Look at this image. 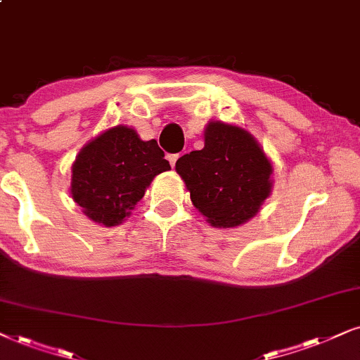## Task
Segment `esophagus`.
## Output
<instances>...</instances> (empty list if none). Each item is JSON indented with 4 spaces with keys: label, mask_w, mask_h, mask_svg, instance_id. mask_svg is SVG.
Segmentation results:
<instances>
[{
    "label": "esophagus",
    "mask_w": 360,
    "mask_h": 360,
    "mask_svg": "<svg viewBox=\"0 0 360 360\" xmlns=\"http://www.w3.org/2000/svg\"><path fill=\"white\" fill-rule=\"evenodd\" d=\"M177 158H179V154H167V161H169L171 167H174V166H176Z\"/></svg>",
    "instance_id": "34e87169"
}]
</instances>
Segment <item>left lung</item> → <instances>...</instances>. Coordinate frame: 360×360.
Here are the masks:
<instances>
[{
	"mask_svg": "<svg viewBox=\"0 0 360 360\" xmlns=\"http://www.w3.org/2000/svg\"><path fill=\"white\" fill-rule=\"evenodd\" d=\"M194 207L214 227H236L256 216L272 189V165L243 127L209 122L204 148L176 161Z\"/></svg>",
	"mask_w": 360,
	"mask_h": 360,
	"instance_id": "8db88e82",
	"label": "left lung"
}]
</instances>
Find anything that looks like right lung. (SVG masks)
I'll return each mask as SVG.
<instances>
[{
    "label": "right lung",
    "mask_w": 360,
    "mask_h": 360,
    "mask_svg": "<svg viewBox=\"0 0 360 360\" xmlns=\"http://www.w3.org/2000/svg\"><path fill=\"white\" fill-rule=\"evenodd\" d=\"M169 169L156 141L139 139L133 127L115 126L79 151L71 167V195L91 221L117 226L154 177Z\"/></svg>",
    "instance_id": "add662e5"
}]
</instances>
